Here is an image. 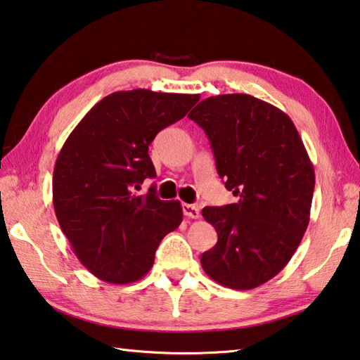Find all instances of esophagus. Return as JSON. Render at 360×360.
<instances>
[{
  "mask_svg": "<svg viewBox=\"0 0 360 360\" xmlns=\"http://www.w3.org/2000/svg\"><path fill=\"white\" fill-rule=\"evenodd\" d=\"M182 212L187 219H198L200 217V209L195 205H187V202H182Z\"/></svg>",
  "mask_w": 360,
  "mask_h": 360,
  "instance_id": "esophagus-1",
  "label": "esophagus"
}]
</instances>
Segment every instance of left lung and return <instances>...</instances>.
Returning a JSON list of instances; mask_svg holds the SVG:
<instances>
[{
	"label": "left lung",
	"mask_w": 360,
	"mask_h": 360,
	"mask_svg": "<svg viewBox=\"0 0 360 360\" xmlns=\"http://www.w3.org/2000/svg\"><path fill=\"white\" fill-rule=\"evenodd\" d=\"M188 117L206 132L217 173L239 198L201 211L219 236L201 266L226 288L253 290L276 277L302 240L315 169L290 116L257 97H207Z\"/></svg>",
	"instance_id": "left-lung-1"
}]
</instances>
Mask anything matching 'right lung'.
I'll use <instances>...</instances> for the list:
<instances>
[{
	"label": "right lung",
	"instance_id": "add662e5",
	"mask_svg": "<svg viewBox=\"0 0 360 360\" xmlns=\"http://www.w3.org/2000/svg\"><path fill=\"white\" fill-rule=\"evenodd\" d=\"M198 94L117 91L72 130L53 169V206L80 263L97 278L126 285L145 277L160 240L182 221L179 201H163L148 149L162 129L182 120Z\"/></svg>",
	"mask_w": 360,
	"mask_h": 360
}]
</instances>
